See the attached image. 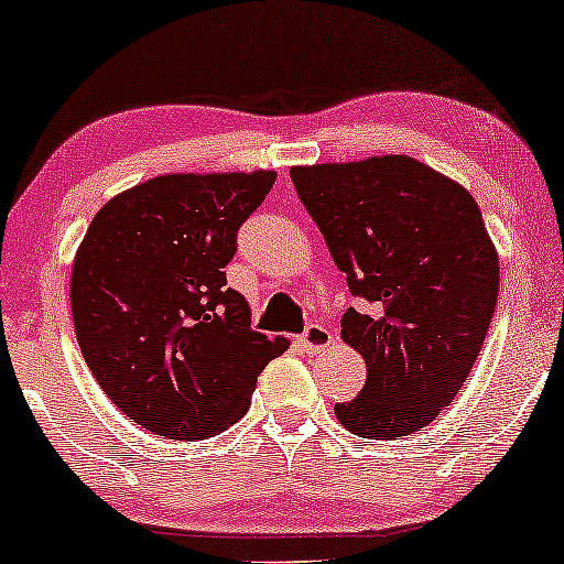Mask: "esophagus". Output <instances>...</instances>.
Masks as SVG:
<instances>
[{
	"label": "esophagus",
	"mask_w": 564,
	"mask_h": 564,
	"mask_svg": "<svg viewBox=\"0 0 564 564\" xmlns=\"http://www.w3.org/2000/svg\"><path fill=\"white\" fill-rule=\"evenodd\" d=\"M296 341H300V347L304 349V352H321V349H326L328 345H332L334 334L328 332L326 326H321V323H310Z\"/></svg>",
	"instance_id": "1"
}]
</instances>
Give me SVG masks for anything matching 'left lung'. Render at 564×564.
Masks as SVG:
<instances>
[{
	"instance_id": "obj_1",
	"label": "left lung",
	"mask_w": 564,
	"mask_h": 564,
	"mask_svg": "<svg viewBox=\"0 0 564 564\" xmlns=\"http://www.w3.org/2000/svg\"><path fill=\"white\" fill-rule=\"evenodd\" d=\"M291 183L352 296L373 304L341 315L366 384L336 416L368 440L424 430L467 381L494 318L498 254L480 206L408 156L294 166Z\"/></svg>"
}]
</instances>
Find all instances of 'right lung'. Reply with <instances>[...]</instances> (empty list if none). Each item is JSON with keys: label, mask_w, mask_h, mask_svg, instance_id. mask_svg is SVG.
<instances>
[{"label": "right lung", "mask_w": 564, "mask_h": 564, "mask_svg": "<svg viewBox=\"0 0 564 564\" xmlns=\"http://www.w3.org/2000/svg\"><path fill=\"white\" fill-rule=\"evenodd\" d=\"M275 172L166 174L108 200L76 251L70 313L102 392L134 424L206 440L249 411L257 377L289 341L251 328L228 289L238 228Z\"/></svg>", "instance_id": "right-lung-1"}]
</instances>
